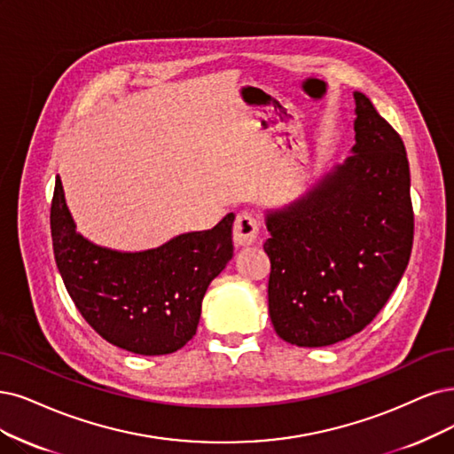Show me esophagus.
<instances>
[{
    "instance_id": "34e87169",
    "label": "esophagus",
    "mask_w": 454,
    "mask_h": 454,
    "mask_svg": "<svg viewBox=\"0 0 454 454\" xmlns=\"http://www.w3.org/2000/svg\"><path fill=\"white\" fill-rule=\"evenodd\" d=\"M260 230L262 224L254 215L239 213L236 218V224H233V239L241 247L254 245L260 239Z\"/></svg>"
}]
</instances>
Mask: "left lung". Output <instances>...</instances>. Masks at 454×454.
I'll use <instances>...</instances> for the list:
<instances>
[{"label":"left lung","mask_w":454,"mask_h":454,"mask_svg":"<svg viewBox=\"0 0 454 454\" xmlns=\"http://www.w3.org/2000/svg\"><path fill=\"white\" fill-rule=\"evenodd\" d=\"M356 145L290 204L267 209L270 316L282 340L322 348L371 324L413 245L410 164L398 132L361 91Z\"/></svg>","instance_id":"1"}]
</instances>
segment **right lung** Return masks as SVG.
<instances>
[{
    "label": "right lung",
    "instance_id": "obj_1",
    "mask_svg": "<svg viewBox=\"0 0 454 454\" xmlns=\"http://www.w3.org/2000/svg\"><path fill=\"white\" fill-rule=\"evenodd\" d=\"M233 218L228 213L211 230L121 253L76 231L58 177L50 228L58 270L83 320L117 348L166 356L196 334L207 286L233 256Z\"/></svg>",
    "mask_w": 454,
    "mask_h": 454
}]
</instances>
